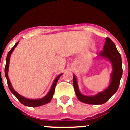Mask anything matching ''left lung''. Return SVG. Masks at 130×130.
<instances>
[{
	"label": "left lung",
	"instance_id": "left-lung-1",
	"mask_svg": "<svg viewBox=\"0 0 130 130\" xmlns=\"http://www.w3.org/2000/svg\"><path fill=\"white\" fill-rule=\"evenodd\" d=\"M98 58H105L112 64V73L111 75L109 85L104 91L100 92L94 96H85L79 90L77 79L75 74L73 76V87L78 100L83 103L92 105H101L110 99L117 91L122 75L121 55L117 49L115 45L109 38H105L104 51L99 53Z\"/></svg>",
	"mask_w": 130,
	"mask_h": 130
}]
</instances>
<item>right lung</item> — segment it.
I'll use <instances>...</instances> for the list:
<instances>
[{
	"label": "right lung",
	"mask_w": 130,
	"mask_h": 130,
	"mask_svg": "<svg viewBox=\"0 0 130 130\" xmlns=\"http://www.w3.org/2000/svg\"><path fill=\"white\" fill-rule=\"evenodd\" d=\"M19 43V42H17L15 43L13 47L10 50V51L8 53L7 55L6 60V66H5V70H4V72H5V77L7 79V82H8V87L10 88L11 92L15 95L17 98L18 99V100L22 104H23L25 106L28 107H38V106H42V105H45V104H48L50 101L52 99L53 96L54 94V92H55V87H56V85H57V82H58V80L59 79V78L61 77V75H62L63 73H61L58 75L57 77L55 78V80L53 82L52 85H51V88L49 90V92L47 93V94L46 96H45L44 97L41 98H39V99H29V98H26L24 97V96H21L15 90H14V88H13L12 85H11V83L10 82V79L8 77V70H9V66H10V57H11V53H13V51H14L15 48L17 47L18 44Z\"/></svg>",
	"instance_id": "right-lung-1"
}]
</instances>
